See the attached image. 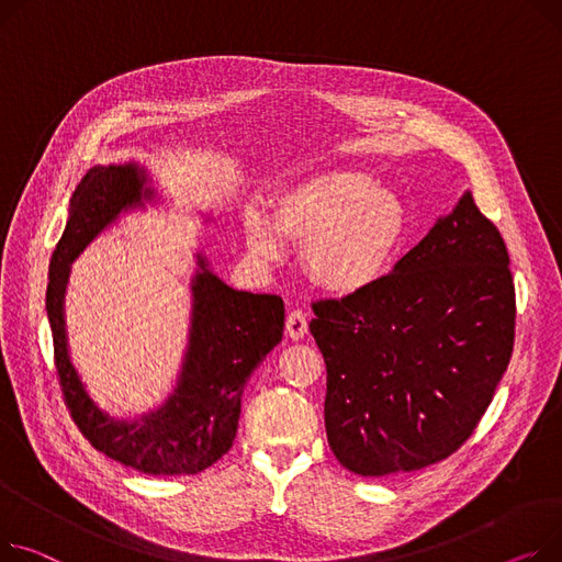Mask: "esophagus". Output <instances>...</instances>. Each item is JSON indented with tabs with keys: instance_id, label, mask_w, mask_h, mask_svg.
I'll return each mask as SVG.
<instances>
[{
	"instance_id": "obj_1",
	"label": "esophagus",
	"mask_w": 562,
	"mask_h": 562,
	"mask_svg": "<svg viewBox=\"0 0 562 562\" xmlns=\"http://www.w3.org/2000/svg\"><path fill=\"white\" fill-rule=\"evenodd\" d=\"M307 316L301 312V310H293L289 316H286V334L291 336L293 341H301L305 339L307 334Z\"/></svg>"
}]
</instances>
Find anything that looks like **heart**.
<instances>
[{
	"label": "heart",
	"instance_id": "obj_1",
	"mask_svg": "<svg viewBox=\"0 0 562 562\" xmlns=\"http://www.w3.org/2000/svg\"><path fill=\"white\" fill-rule=\"evenodd\" d=\"M406 223L404 201L391 187L344 167L286 184L271 199V218L257 207L241 214L244 241L255 257L273 261L284 241L303 244V271L334 295L378 286L395 265Z\"/></svg>",
	"mask_w": 562,
	"mask_h": 562
}]
</instances>
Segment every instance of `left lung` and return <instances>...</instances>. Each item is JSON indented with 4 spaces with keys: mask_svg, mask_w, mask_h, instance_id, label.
Segmentation results:
<instances>
[{
    "mask_svg": "<svg viewBox=\"0 0 562 562\" xmlns=\"http://www.w3.org/2000/svg\"><path fill=\"white\" fill-rule=\"evenodd\" d=\"M508 265L495 223L465 192L378 286L314 303L327 442L344 468L414 472L470 438L513 352Z\"/></svg>",
    "mask_w": 562,
    "mask_h": 562,
    "instance_id": "8db88e82",
    "label": "left lung"
}]
</instances>
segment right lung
Here are the masks:
<instances>
[{"instance_id":"add662e5","label":"right lung","mask_w":562,"mask_h":562,"mask_svg":"<svg viewBox=\"0 0 562 562\" xmlns=\"http://www.w3.org/2000/svg\"><path fill=\"white\" fill-rule=\"evenodd\" d=\"M137 162L92 167L69 201L67 226L49 265L47 316L65 404L81 434L105 457L144 474H196L226 454L237 436L241 395L252 370L282 341L280 295L233 289L196 252L187 350L171 395L135 420L112 418L90 397L69 359L65 291L71 261L120 214L158 199Z\"/></svg>"}]
</instances>
